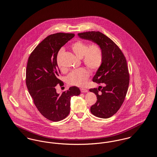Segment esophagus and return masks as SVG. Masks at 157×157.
<instances>
[{"instance_id":"34e87169","label":"esophagus","mask_w":157,"mask_h":157,"mask_svg":"<svg viewBox=\"0 0 157 157\" xmlns=\"http://www.w3.org/2000/svg\"><path fill=\"white\" fill-rule=\"evenodd\" d=\"M81 93H86V92H88V90L86 89H81Z\"/></svg>"}]
</instances>
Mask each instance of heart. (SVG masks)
I'll return each instance as SVG.
<instances>
[{
  "instance_id": "obj_1",
  "label": "heart",
  "mask_w": 157,
  "mask_h": 157,
  "mask_svg": "<svg viewBox=\"0 0 157 157\" xmlns=\"http://www.w3.org/2000/svg\"><path fill=\"white\" fill-rule=\"evenodd\" d=\"M71 48L75 54L80 58H83L85 65L92 71L98 70L103 61V53L102 48L98 44L94 43L89 45L87 43L77 40L73 43ZM63 49L59 50L58 53V63L59 58L62 55ZM89 77V72L84 68L71 71L67 76L66 80L68 84L78 87L84 86Z\"/></svg>"
}]
</instances>
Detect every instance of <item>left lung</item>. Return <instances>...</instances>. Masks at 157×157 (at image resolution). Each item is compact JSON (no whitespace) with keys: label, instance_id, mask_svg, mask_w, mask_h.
I'll list each match as a JSON object with an SVG mask.
<instances>
[{"label":"left lung","instance_id":"obj_1","mask_svg":"<svg viewBox=\"0 0 157 157\" xmlns=\"http://www.w3.org/2000/svg\"><path fill=\"white\" fill-rule=\"evenodd\" d=\"M78 36L98 44L102 48L103 61L93 81L102 83L104 87L89 90L97 97L90 112L99 118H110L120 109L127 92L129 73L125 56L118 46L101 32H84L78 33Z\"/></svg>","mask_w":157,"mask_h":157}]
</instances>
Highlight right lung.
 <instances>
[{"label": "right lung", "instance_id": "right-lung-1", "mask_svg": "<svg viewBox=\"0 0 157 157\" xmlns=\"http://www.w3.org/2000/svg\"><path fill=\"white\" fill-rule=\"evenodd\" d=\"M75 36L73 33H58L49 35L30 54L26 70V85L39 112L52 121H59L70 113V99L81 94L76 86L58 94L55 87L63 82L57 55L60 48Z\"/></svg>", "mask_w": 157, "mask_h": 157}]
</instances>
